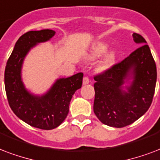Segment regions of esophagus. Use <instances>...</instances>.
Segmentation results:
<instances>
[{
  "label": "esophagus",
  "instance_id": "34e87169",
  "mask_svg": "<svg viewBox=\"0 0 160 160\" xmlns=\"http://www.w3.org/2000/svg\"><path fill=\"white\" fill-rule=\"evenodd\" d=\"M90 82V80H89V78L88 77L85 76L83 78V80H82V83L83 85H86V84H88Z\"/></svg>",
  "mask_w": 160,
  "mask_h": 160
}]
</instances>
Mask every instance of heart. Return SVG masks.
Listing matches in <instances>:
<instances>
[{"label":"heart","mask_w":160,"mask_h":160,"mask_svg":"<svg viewBox=\"0 0 160 160\" xmlns=\"http://www.w3.org/2000/svg\"><path fill=\"white\" fill-rule=\"evenodd\" d=\"M107 51V46L102 43H99L97 46H95L94 48L92 49L91 54V58L95 59V58H100ZM115 61V53L113 52H110L107 53L105 57L103 58L101 62H100L99 65H98V70L99 71H105L108 68H109L110 67L112 66Z\"/></svg>","instance_id":"obj_1"}]
</instances>
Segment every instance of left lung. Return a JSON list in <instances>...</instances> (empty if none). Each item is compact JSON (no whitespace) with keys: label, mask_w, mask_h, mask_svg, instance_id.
Returning a JSON list of instances; mask_svg holds the SVG:
<instances>
[{"label":"left lung","mask_w":160,"mask_h":160,"mask_svg":"<svg viewBox=\"0 0 160 160\" xmlns=\"http://www.w3.org/2000/svg\"><path fill=\"white\" fill-rule=\"evenodd\" d=\"M133 41L141 46L130 55L94 76L93 112L110 127L122 128L133 123L150 107L155 91L157 69L145 39L133 33ZM133 69L134 81L128 92L122 90L124 79Z\"/></svg>","instance_id":"1"}]
</instances>
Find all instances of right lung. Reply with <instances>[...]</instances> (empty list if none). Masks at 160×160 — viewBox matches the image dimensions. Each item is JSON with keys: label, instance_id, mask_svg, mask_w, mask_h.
Returning <instances> with one entry per match:
<instances>
[{"label": "right lung", "instance_id": "add662e5", "mask_svg": "<svg viewBox=\"0 0 160 160\" xmlns=\"http://www.w3.org/2000/svg\"><path fill=\"white\" fill-rule=\"evenodd\" d=\"M52 30L30 31L17 40L5 69V88L12 110L17 117L32 127L50 130L58 127L68 116L74 92L81 88L82 72L58 79L48 93L36 97L25 89L21 68L25 56L38 42L49 40Z\"/></svg>", "mask_w": 160, "mask_h": 160}]
</instances>
